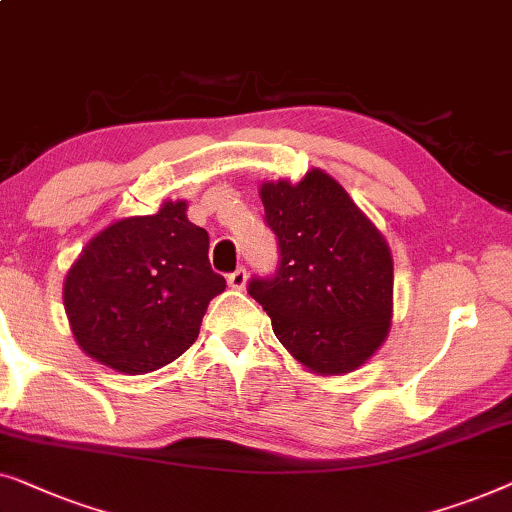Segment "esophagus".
<instances>
[{"instance_id": "1", "label": "esophagus", "mask_w": 512, "mask_h": 512, "mask_svg": "<svg viewBox=\"0 0 512 512\" xmlns=\"http://www.w3.org/2000/svg\"><path fill=\"white\" fill-rule=\"evenodd\" d=\"M246 283H248L246 269H236L234 273H229V276H227V285L232 287V290H243V287H246Z\"/></svg>"}]
</instances>
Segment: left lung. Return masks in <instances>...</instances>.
Masks as SVG:
<instances>
[{"label": "left lung", "instance_id": "8db88e82", "mask_svg": "<svg viewBox=\"0 0 512 512\" xmlns=\"http://www.w3.org/2000/svg\"><path fill=\"white\" fill-rule=\"evenodd\" d=\"M259 197L280 262L271 278L250 280V297L308 371H355L390 331L394 264L385 236L322 169L299 183H262Z\"/></svg>", "mask_w": 512, "mask_h": 512}]
</instances>
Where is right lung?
<instances>
[{
    "label": "right lung",
    "instance_id": "1",
    "mask_svg": "<svg viewBox=\"0 0 512 512\" xmlns=\"http://www.w3.org/2000/svg\"><path fill=\"white\" fill-rule=\"evenodd\" d=\"M185 201L102 229L64 278V311L85 355L127 376L162 369L197 341L225 278Z\"/></svg>",
    "mask_w": 512,
    "mask_h": 512
}]
</instances>
